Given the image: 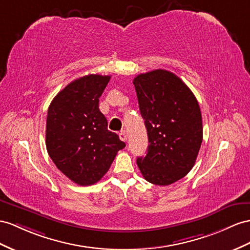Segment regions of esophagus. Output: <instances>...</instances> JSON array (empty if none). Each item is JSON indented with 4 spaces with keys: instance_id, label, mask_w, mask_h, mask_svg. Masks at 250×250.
<instances>
[{
    "instance_id": "34e87169",
    "label": "esophagus",
    "mask_w": 250,
    "mask_h": 250,
    "mask_svg": "<svg viewBox=\"0 0 250 250\" xmlns=\"http://www.w3.org/2000/svg\"><path fill=\"white\" fill-rule=\"evenodd\" d=\"M119 138L123 140V142H126V134H125V131H121L119 133Z\"/></svg>"
}]
</instances>
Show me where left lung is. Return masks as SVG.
<instances>
[{
	"label": "left lung",
	"instance_id": "1",
	"mask_svg": "<svg viewBox=\"0 0 250 250\" xmlns=\"http://www.w3.org/2000/svg\"><path fill=\"white\" fill-rule=\"evenodd\" d=\"M149 146L137 166L146 181L168 186L193 168L203 142L200 105L173 73L155 69L133 80Z\"/></svg>",
	"mask_w": 250,
	"mask_h": 250
}]
</instances>
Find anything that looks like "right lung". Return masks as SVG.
<instances>
[{
  "label": "right lung",
  "mask_w": 250,
  "mask_h": 250,
  "mask_svg": "<svg viewBox=\"0 0 250 250\" xmlns=\"http://www.w3.org/2000/svg\"><path fill=\"white\" fill-rule=\"evenodd\" d=\"M111 76L87 75L57 94L47 112L46 149L70 181L89 186L100 181L124 149L116 133L107 130L99 98Z\"/></svg>",
  "instance_id": "1"
}]
</instances>
